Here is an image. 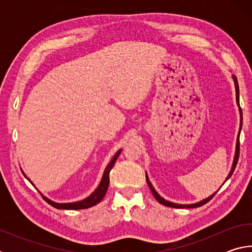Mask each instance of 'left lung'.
<instances>
[{"label": "left lung", "mask_w": 252, "mask_h": 252, "mask_svg": "<svg viewBox=\"0 0 252 252\" xmlns=\"http://www.w3.org/2000/svg\"><path fill=\"white\" fill-rule=\"evenodd\" d=\"M232 78H233V81H234V87H236V93H237V103H238V106H239V111H240V119H241V123H240V129H241V126H242V111H241V108H240V104H239V85H238V81H237V78L234 75H232ZM240 143H239V138H238V140H237V147H236V155H234V160H233V164H232V168H231V171H230V173H229V176H228V178H227V180L228 179L232 176V173H233V171H234V169H236V165H237V162H238V159H239V152H240ZM146 178H147V182H148V185H149V188H150V190H151V192H152V194L155 195V198L158 200V202H160L161 204H163V206H167V207H171V208H197V207H201V206H203V204H206L207 202H209L210 201V200L215 197V194L218 192V191H217L216 193H213L211 197H209V198H207V199H204V200H202V201H200V202H198V203H193V204H177V203H172V202H170V201H167V200L165 199H163L162 197H160V194L157 192V191L155 190V188L152 187V185L150 183V181H149V178H148V176H146ZM225 180V181H227Z\"/></svg>", "instance_id": "1"}]
</instances>
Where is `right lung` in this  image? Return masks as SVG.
Segmentation results:
<instances>
[{"label":"right lung","instance_id":"1","mask_svg":"<svg viewBox=\"0 0 252 252\" xmlns=\"http://www.w3.org/2000/svg\"><path fill=\"white\" fill-rule=\"evenodd\" d=\"M121 153V150L118 151L116 153V156L113 157V159L111 160V162L109 163L108 167H106L105 171L103 173V177H102V180L100 182L99 187L96 188V190L93 192L90 197H88L87 199L82 200V201H78V202H72V203H55L53 201H51V200H49L48 198L43 197V199L45 200L46 202H48L49 204H51V206L57 208V209H67V210H79V209H87V208H90V207H93L95 206V204L99 203L102 199H103V197L106 193V190H108V187H109V182H110V179H109V173L111 171V169L113 168L114 163H116V161L118 159L119 155ZM28 179V178H27ZM29 180V179H28ZM30 181V180H29ZM32 183V182H31Z\"/></svg>","mask_w":252,"mask_h":252}]
</instances>
